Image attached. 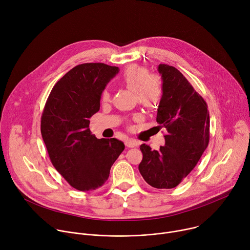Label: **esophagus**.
<instances>
[{"instance_id":"1","label":"esophagus","mask_w":250,"mask_h":250,"mask_svg":"<svg viewBox=\"0 0 250 250\" xmlns=\"http://www.w3.org/2000/svg\"><path fill=\"white\" fill-rule=\"evenodd\" d=\"M125 146H127V147H134V146H138V141H136L133 138H127L125 141Z\"/></svg>"}]
</instances>
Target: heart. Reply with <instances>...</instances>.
Here are the masks:
<instances>
[{"mask_svg":"<svg viewBox=\"0 0 250 250\" xmlns=\"http://www.w3.org/2000/svg\"><path fill=\"white\" fill-rule=\"evenodd\" d=\"M121 81L130 90L135 91L138 101L146 105L155 104L162 95V84L160 77L156 74H149L146 67L139 65L127 66L121 75ZM110 99L108 90L102 93V101Z\"/></svg>","mask_w":250,"mask_h":250,"instance_id":"heart-1","label":"heart"}]
</instances>
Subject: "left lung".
Returning a JSON list of instances; mask_svg holds the SVG:
<instances>
[{
    "instance_id": "obj_1",
    "label": "left lung",
    "mask_w": 250,
    "mask_h": 250,
    "mask_svg": "<svg viewBox=\"0 0 250 250\" xmlns=\"http://www.w3.org/2000/svg\"><path fill=\"white\" fill-rule=\"evenodd\" d=\"M162 97L157 109L159 129L166 131L160 149L141 145L139 172L147 184L157 189L179 185L194 169L209 140V116L205 100L179 70L159 64Z\"/></svg>"
}]
</instances>
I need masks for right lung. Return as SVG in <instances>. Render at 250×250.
<instances>
[{
  "label": "right lung",
  "instance_id": "right-lung-1",
  "mask_svg": "<svg viewBox=\"0 0 250 250\" xmlns=\"http://www.w3.org/2000/svg\"><path fill=\"white\" fill-rule=\"evenodd\" d=\"M119 71L104 63L77 65L54 85L44 106L41 130L51 163L79 191L103 186L125 149L123 141L98 139L89 128L104 89Z\"/></svg>",
  "mask_w": 250,
  "mask_h": 250
}]
</instances>
